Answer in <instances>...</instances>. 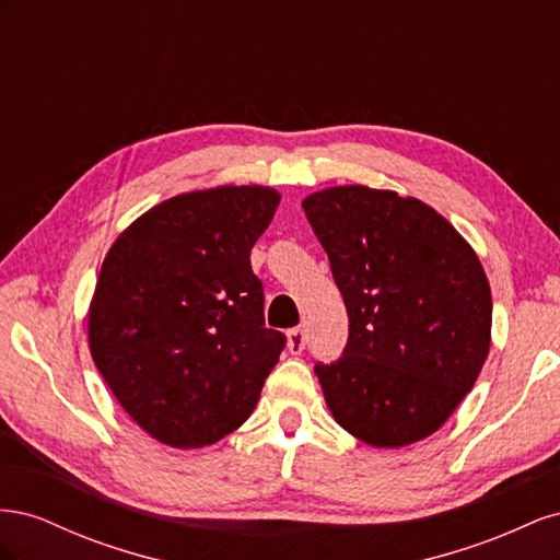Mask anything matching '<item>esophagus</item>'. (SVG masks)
<instances>
[{
    "label": "esophagus",
    "mask_w": 560,
    "mask_h": 560,
    "mask_svg": "<svg viewBox=\"0 0 560 560\" xmlns=\"http://www.w3.org/2000/svg\"><path fill=\"white\" fill-rule=\"evenodd\" d=\"M303 348H306V331L299 327L287 331V350H290L292 354H299Z\"/></svg>",
    "instance_id": "1"
}]
</instances>
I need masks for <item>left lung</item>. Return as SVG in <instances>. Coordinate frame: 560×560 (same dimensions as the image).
Returning <instances> with one entry per match:
<instances>
[{
	"mask_svg": "<svg viewBox=\"0 0 560 560\" xmlns=\"http://www.w3.org/2000/svg\"><path fill=\"white\" fill-rule=\"evenodd\" d=\"M341 290L343 358L317 364L334 420L401 448L434 434L477 383L493 296L477 252L428 202L364 184L303 198Z\"/></svg>",
	"mask_w": 560,
	"mask_h": 560,
	"instance_id": "obj_1",
	"label": "left lung"
}]
</instances>
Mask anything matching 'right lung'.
I'll use <instances>...</instances> for the list:
<instances>
[{
    "label": "right lung",
    "instance_id": "obj_1",
    "mask_svg": "<svg viewBox=\"0 0 560 560\" xmlns=\"http://www.w3.org/2000/svg\"><path fill=\"white\" fill-rule=\"evenodd\" d=\"M270 186L167 198L118 233L89 306V348L138 425L173 448L238 430L280 360L249 252L276 214Z\"/></svg>",
    "mask_w": 560,
    "mask_h": 560
}]
</instances>
